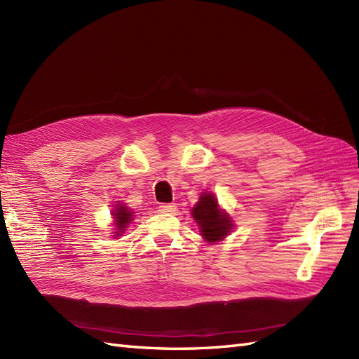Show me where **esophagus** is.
I'll return each mask as SVG.
<instances>
[{
  "instance_id": "obj_1",
  "label": "esophagus",
  "mask_w": 359,
  "mask_h": 359,
  "mask_svg": "<svg viewBox=\"0 0 359 359\" xmlns=\"http://www.w3.org/2000/svg\"><path fill=\"white\" fill-rule=\"evenodd\" d=\"M159 210L162 214H172L174 210H176V205H174V203H162L159 206Z\"/></svg>"
}]
</instances>
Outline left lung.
<instances>
[{
	"label": "left lung",
	"mask_w": 359,
	"mask_h": 359,
	"mask_svg": "<svg viewBox=\"0 0 359 359\" xmlns=\"http://www.w3.org/2000/svg\"><path fill=\"white\" fill-rule=\"evenodd\" d=\"M191 215L198 226V232L209 244L223 241L231 233L235 224L232 217L219 208L214 192L203 191L196 206L191 209Z\"/></svg>",
	"instance_id": "8db88e82"
}]
</instances>
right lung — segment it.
<instances>
[{
    "label": "right lung",
    "mask_w": 359,
    "mask_h": 359,
    "mask_svg": "<svg viewBox=\"0 0 359 359\" xmlns=\"http://www.w3.org/2000/svg\"><path fill=\"white\" fill-rule=\"evenodd\" d=\"M110 215H112V218H114V222H112L114 232L110 236H112L114 240H118L119 236L124 235L127 227L130 226V223L133 222L135 212L132 209H128L124 203H121V201H116V205H114V209H112V212H110Z\"/></svg>",
    "instance_id": "add662e5"
}]
</instances>
